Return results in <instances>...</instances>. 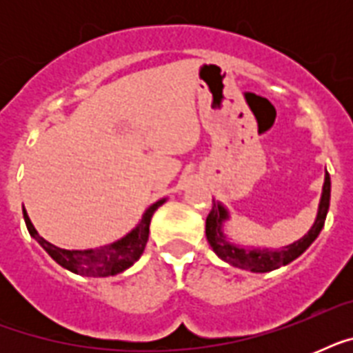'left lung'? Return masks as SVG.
Listing matches in <instances>:
<instances>
[{
  "label": "left lung",
  "mask_w": 353,
  "mask_h": 353,
  "mask_svg": "<svg viewBox=\"0 0 353 353\" xmlns=\"http://www.w3.org/2000/svg\"><path fill=\"white\" fill-rule=\"evenodd\" d=\"M330 190H332V181H330V174H324V185L323 194H321V201H319L317 218L313 221L312 229L304 234L301 240L293 241L290 245L276 249V251H269V249H256V247H241L227 240L225 232H223V223L229 220V210L220 203L212 199V210L207 216V223H205V234L209 240L212 251L223 260V262L231 263L232 268L245 269L251 273H268L273 269H279L280 265H288L299 258L302 252L306 251L307 247L312 245L319 232L323 231L324 220L328 214L330 209Z\"/></svg>",
  "instance_id": "left-lung-1"
}]
</instances>
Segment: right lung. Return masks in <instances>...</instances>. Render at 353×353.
I'll return each mask as SVG.
<instances>
[{
	"label": "right lung",
	"mask_w": 353,
	"mask_h": 353,
	"mask_svg": "<svg viewBox=\"0 0 353 353\" xmlns=\"http://www.w3.org/2000/svg\"><path fill=\"white\" fill-rule=\"evenodd\" d=\"M165 201L166 198H163L155 201L154 205H150L137 227L132 229L126 236H122L121 240L113 241L110 245L99 247V249H84V251H68V249H60V247L43 240L34 229V225L30 223L25 209L23 220L27 229H29V234L62 268H65L71 273L82 274V276H113V274H119L126 271L128 268H132L133 263L141 258L144 247H146V241H148L152 216Z\"/></svg>",
	"instance_id": "right-lung-1"
}]
</instances>
